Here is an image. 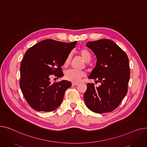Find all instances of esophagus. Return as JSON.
I'll return each instance as SVG.
<instances>
[{
    "label": "esophagus",
    "instance_id": "obj_1",
    "mask_svg": "<svg viewBox=\"0 0 147 147\" xmlns=\"http://www.w3.org/2000/svg\"><path fill=\"white\" fill-rule=\"evenodd\" d=\"M78 84H79V83H74V82H73V83H72V85H73V86H77V85H78Z\"/></svg>",
    "mask_w": 147,
    "mask_h": 147
}]
</instances>
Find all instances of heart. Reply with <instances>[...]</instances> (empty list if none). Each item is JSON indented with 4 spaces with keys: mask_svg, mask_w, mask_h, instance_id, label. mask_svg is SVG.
Returning <instances> with one entry per match:
<instances>
[{
    "mask_svg": "<svg viewBox=\"0 0 147 147\" xmlns=\"http://www.w3.org/2000/svg\"><path fill=\"white\" fill-rule=\"evenodd\" d=\"M79 54L85 62H89L91 59V54L86 49H82L79 51ZM71 60V54H68L64 61V64L67 65ZM86 76V73L83 71H76L74 70H68L64 74L65 79L73 82H78L82 78Z\"/></svg>",
    "mask_w": 147,
    "mask_h": 147,
    "instance_id": "b5f03b06",
    "label": "heart"
}]
</instances>
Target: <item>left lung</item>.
Here are the masks:
<instances>
[{"label":"left lung","instance_id":"left-lung-1","mask_svg":"<svg viewBox=\"0 0 147 147\" xmlns=\"http://www.w3.org/2000/svg\"><path fill=\"white\" fill-rule=\"evenodd\" d=\"M86 46L97 58L96 67L89 79L101 84L95 87L94 83H87L84 102L95 113L111 112L119 106L128 92V57L118 45L107 39L88 42Z\"/></svg>","mask_w":147,"mask_h":147}]
</instances>
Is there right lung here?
Instances as JSON below:
<instances>
[{"instance_id":"right-lung-1","label":"right lung","mask_w":147,"mask_h":147,"mask_svg":"<svg viewBox=\"0 0 147 147\" xmlns=\"http://www.w3.org/2000/svg\"><path fill=\"white\" fill-rule=\"evenodd\" d=\"M77 41L65 43L45 40L29 48L22 60L19 86L27 103L38 112H51L59 106L69 81L51 83L50 76H64L61 66Z\"/></svg>"}]
</instances>
